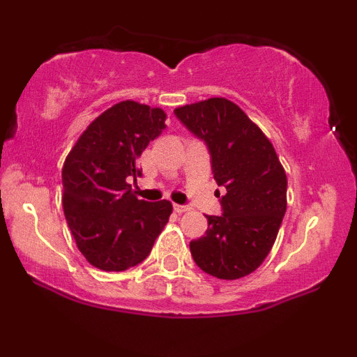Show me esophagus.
<instances>
[{
  "label": "esophagus",
  "mask_w": 357,
  "mask_h": 357,
  "mask_svg": "<svg viewBox=\"0 0 357 357\" xmlns=\"http://www.w3.org/2000/svg\"><path fill=\"white\" fill-rule=\"evenodd\" d=\"M173 208L176 213H184V211L190 210V206H184V204H173Z\"/></svg>",
  "instance_id": "34e87169"
}]
</instances>
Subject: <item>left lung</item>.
I'll return each mask as SVG.
<instances>
[{
	"instance_id": "8db88e82",
	"label": "left lung",
	"mask_w": 357,
	"mask_h": 357,
	"mask_svg": "<svg viewBox=\"0 0 357 357\" xmlns=\"http://www.w3.org/2000/svg\"><path fill=\"white\" fill-rule=\"evenodd\" d=\"M174 114L208 146L213 178L227 190L223 215L206 216L204 236L190 243L192 260L223 280L248 275L267 258L285 215L284 167L268 137L231 100L213 97Z\"/></svg>"
}]
</instances>
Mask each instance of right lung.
Masks as SVG:
<instances>
[{"instance_id":"obj_1","label":"right lung","mask_w":357,"mask_h":357,"mask_svg":"<svg viewBox=\"0 0 357 357\" xmlns=\"http://www.w3.org/2000/svg\"><path fill=\"white\" fill-rule=\"evenodd\" d=\"M166 112L124 100L100 114L72 147L61 169L63 211L82 255L93 267L122 272L149 255L173 213L166 199H137L129 179L137 158L162 132Z\"/></svg>"}]
</instances>
